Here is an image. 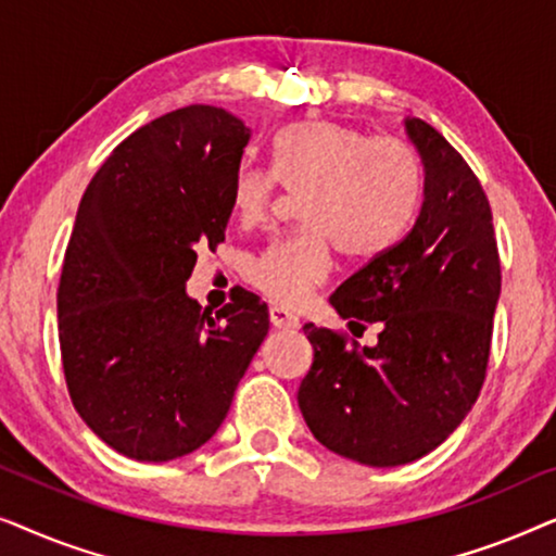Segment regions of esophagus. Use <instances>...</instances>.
<instances>
[{
  "label": "esophagus",
  "mask_w": 556,
  "mask_h": 556,
  "mask_svg": "<svg viewBox=\"0 0 556 556\" xmlns=\"http://www.w3.org/2000/svg\"><path fill=\"white\" fill-rule=\"evenodd\" d=\"M270 324L276 329H299V318L280 306H270Z\"/></svg>",
  "instance_id": "esophagus-1"
}]
</instances>
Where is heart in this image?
<instances>
[{
	"instance_id": "1",
	"label": "heart",
	"mask_w": 556,
	"mask_h": 556,
	"mask_svg": "<svg viewBox=\"0 0 556 556\" xmlns=\"http://www.w3.org/2000/svg\"><path fill=\"white\" fill-rule=\"evenodd\" d=\"M276 179L303 192L306 225L273 240L248 265V278L278 306H299L333 270L331 248L369 257L390 248L413 223L422 169L413 147L375 139L341 121H299L273 139V174L245 166L232 181V212L242 225L268 215Z\"/></svg>"
}]
</instances>
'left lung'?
<instances>
[{
    "mask_svg": "<svg viewBox=\"0 0 556 556\" xmlns=\"http://www.w3.org/2000/svg\"><path fill=\"white\" fill-rule=\"evenodd\" d=\"M422 159L413 230L331 295L352 324H379L377 344L306 324L314 364L299 387L318 443L362 466H405L470 413L491 354L501 261L491 204L458 151L422 118H405Z\"/></svg>",
    "mask_w": 556,
    "mask_h": 556,
    "instance_id": "1",
    "label": "left lung"
}]
</instances>
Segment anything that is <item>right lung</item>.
<instances>
[{
	"label": "right lung",
	"mask_w": 556,
	"mask_h": 556,
	"mask_svg": "<svg viewBox=\"0 0 556 556\" xmlns=\"http://www.w3.org/2000/svg\"><path fill=\"white\" fill-rule=\"evenodd\" d=\"M250 128L187 105L141 126L83 194L58 286L67 392L113 451L164 463L215 435L268 333V306L232 293L212 316L185 286L215 250Z\"/></svg>",
	"instance_id": "obj_1"
}]
</instances>
